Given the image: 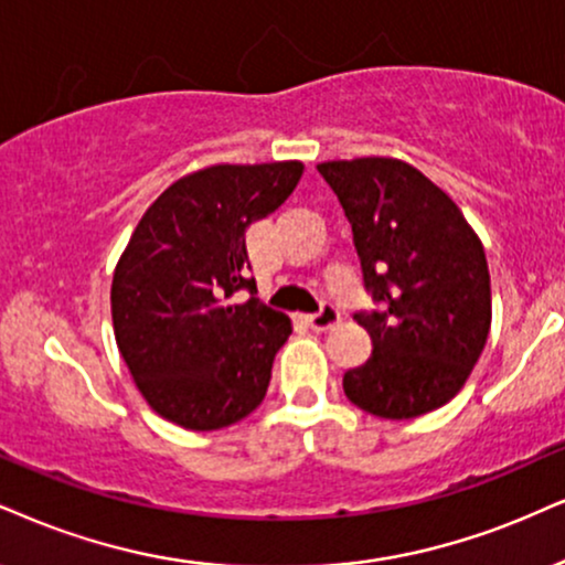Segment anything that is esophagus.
<instances>
[{
  "label": "esophagus",
  "instance_id": "1",
  "mask_svg": "<svg viewBox=\"0 0 565 565\" xmlns=\"http://www.w3.org/2000/svg\"><path fill=\"white\" fill-rule=\"evenodd\" d=\"M306 322L315 327V330H330L332 324L340 322V309L332 301H322V306H319V311H315V315L306 317Z\"/></svg>",
  "mask_w": 565,
  "mask_h": 565
}]
</instances>
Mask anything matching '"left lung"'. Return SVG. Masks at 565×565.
<instances>
[{
  "label": "left lung",
  "instance_id": "8db88e82",
  "mask_svg": "<svg viewBox=\"0 0 565 565\" xmlns=\"http://www.w3.org/2000/svg\"><path fill=\"white\" fill-rule=\"evenodd\" d=\"M353 230L374 309L353 315L372 335L348 369V401L382 419H414L448 403L482 356L490 271L477 233L416 167L366 157L317 164Z\"/></svg>",
  "mask_w": 565,
  "mask_h": 565
}]
</instances>
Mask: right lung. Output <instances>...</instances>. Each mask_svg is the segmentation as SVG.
Listing matches in <instances>:
<instances>
[{"label":"right lung","mask_w":565,"mask_h":565,"mask_svg":"<svg viewBox=\"0 0 565 565\" xmlns=\"http://www.w3.org/2000/svg\"><path fill=\"white\" fill-rule=\"evenodd\" d=\"M301 172V162L206 167L167 188L138 222L115 269V338L167 422L222 429L267 395L294 324L256 298L246 230L294 193Z\"/></svg>","instance_id":"1"}]
</instances>
